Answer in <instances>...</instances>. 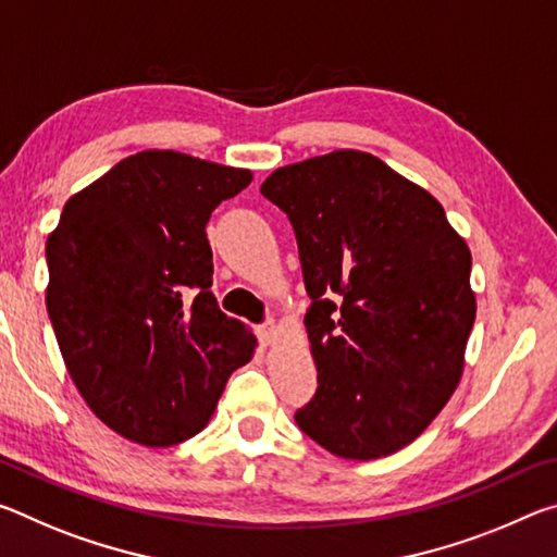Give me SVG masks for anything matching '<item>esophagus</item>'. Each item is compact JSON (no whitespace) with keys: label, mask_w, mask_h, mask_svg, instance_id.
I'll use <instances>...</instances> for the list:
<instances>
[{"label":"esophagus","mask_w":557,"mask_h":557,"mask_svg":"<svg viewBox=\"0 0 557 557\" xmlns=\"http://www.w3.org/2000/svg\"><path fill=\"white\" fill-rule=\"evenodd\" d=\"M277 329H280V326H277L275 319H268L265 324H260V326H258V336H260V342H262V344H272V342H275Z\"/></svg>","instance_id":"obj_1"}]
</instances>
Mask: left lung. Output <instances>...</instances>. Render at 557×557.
<instances>
[{"label":"left lung","mask_w":557,"mask_h":557,"mask_svg":"<svg viewBox=\"0 0 557 557\" xmlns=\"http://www.w3.org/2000/svg\"><path fill=\"white\" fill-rule=\"evenodd\" d=\"M260 191L295 228L319 388L295 420L344 459L420 437L465 371L471 252L442 203L356 149L280 166Z\"/></svg>","instance_id":"1"}]
</instances>
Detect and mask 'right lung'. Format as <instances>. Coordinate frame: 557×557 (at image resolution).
<instances>
[{
  "instance_id": "obj_1",
  "label": "right lung",
  "mask_w": 557,
  "mask_h": 557,
  "mask_svg": "<svg viewBox=\"0 0 557 557\" xmlns=\"http://www.w3.org/2000/svg\"><path fill=\"white\" fill-rule=\"evenodd\" d=\"M248 169L172 149L122 159L71 196L46 240V309L75 388L117 435L172 447L206 428L256 336L219 309L206 238Z\"/></svg>"
}]
</instances>
